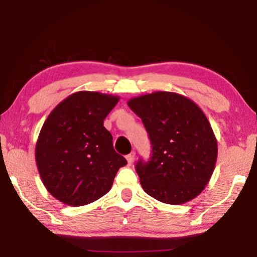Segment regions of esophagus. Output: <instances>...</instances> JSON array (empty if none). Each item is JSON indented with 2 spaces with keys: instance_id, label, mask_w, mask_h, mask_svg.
<instances>
[{
  "instance_id": "obj_1",
  "label": "esophagus",
  "mask_w": 257,
  "mask_h": 257,
  "mask_svg": "<svg viewBox=\"0 0 257 257\" xmlns=\"http://www.w3.org/2000/svg\"><path fill=\"white\" fill-rule=\"evenodd\" d=\"M126 161H128V164L129 165H132L133 164V161H134V159H135V152H132V153H129L128 155H126Z\"/></svg>"
}]
</instances>
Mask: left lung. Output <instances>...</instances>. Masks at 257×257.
Instances as JSON below:
<instances>
[{"instance_id": "1", "label": "left lung", "mask_w": 257, "mask_h": 257, "mask_svg": "<svg viewBox=\"0 0 257 257\" xmlns=\"http://www.w3.org/2000/svg\"><path fill=\"white\" fill-rule=\"evenodd\" d=\"M129 108L142 119L152 157L135 170L145 192L179 205L193 199L209 183L217 160V140L205 113L185 96L167 91L132 98Z\"/></svg>"}]
</instances>
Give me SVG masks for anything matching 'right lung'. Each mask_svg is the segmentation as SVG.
Listing matches in <instances>:
<instances>
[{
    "label": "right lung",
    "instance_id": "obj_1",
    "mask_svg": "<svg viewBox=\"0 0 257 257\" xmlns=\"http://www.w3.org/2000/svg\"><path fill=\"white\" fill-rule=\"evenodd\" d=\"M119 97L79 91L48 115L35 147V160L45 187L71 206L92 203L110 191L126 160L112 146L104 119Z\"/></svg>",
    "mask_w": 257,
    "mask_h": 257
}]
</instances>
